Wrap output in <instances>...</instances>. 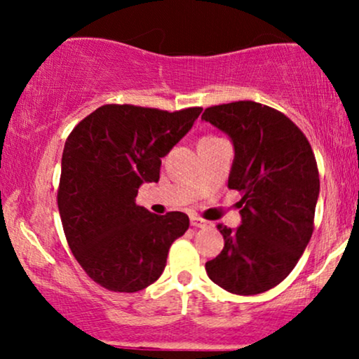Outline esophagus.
<instances>
[{
	"label": "esophagus",
	"mask_w": 359,
	"mask_h": 359,
	"mask_svg": "<svg viewBox=\"0 0 359 359\" xmlns=\"http://www.w3.org/2000/svg\"><path fill=\"white\" fill-rule=\"evenodd\" d=\"M191 224L194 226V228H209V226H211V222L201 219V217H197V216H192L191 217Z\"/></svg>",
	"instance_id": "obj_1"
}]
</instances>
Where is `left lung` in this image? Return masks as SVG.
Returning a JSON list of instances; mask_svg holds the SVG:
<instances>
[{"label": "left lung", "mask_w": 359, "mask_h": 359, "mask_svg": "<svg viewBox=\"0 0 359 359\" xmlns=\"http://www.w3.org/2000/svg\"><path fill=\"white\" fill-rule=\"evenodd\" d=\"M203 119L231 140L228 187L243 192L241 224L217 226L224 248L205 263V271L231 294H262L294 270L312 236L319 197L316 156L285 114L259 102L212 106Z\"/></svg>", "instance_id": "1"}]
</instances>
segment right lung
<instances>
[{
    "mask_svg": "<svg viewBox=\"0 0 359 359\" xmlns=\"http://www.w3.org/2000/svg\"><path fill=\"white\" fill-rule=\"evenodd\" d=\"M201 111L106 104L69 135L57 204L72 255L101 287L131 294L151 285L170 245L189 229L187 214H151L137 205V194L158 182L162 158Z\"/></svg>",
    "mask_w": 359,
    "mask_h": 359,
    "instance_id": "right-lung-1",
    "label": "right lung"
}]
</instances>
